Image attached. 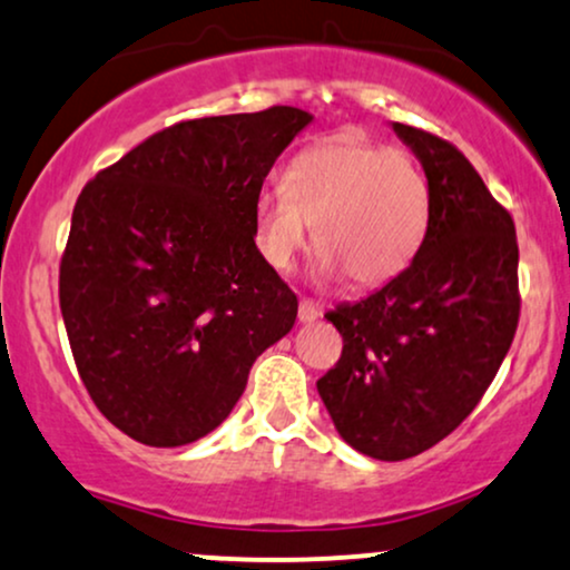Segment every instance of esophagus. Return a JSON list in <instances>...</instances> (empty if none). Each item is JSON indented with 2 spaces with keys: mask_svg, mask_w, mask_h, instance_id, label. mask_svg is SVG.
<instances>
[{
  "mask_svg": "<svg viewBox=\"0 0 570 570\" xmlns=\"http://www.w3.org/2000/svg\"><path fill=\"white\" fill-rule=\"evenodd\" d=\"M320 317H323V309H320L314 301H309V298L301 301V304H298V323L312 325V323H317Z\"/></svg>",
  "mask_w": 570,
  "mask_h": 570,
  "instance_id": "1",
  "label": "esophagus"
}]
</instances>
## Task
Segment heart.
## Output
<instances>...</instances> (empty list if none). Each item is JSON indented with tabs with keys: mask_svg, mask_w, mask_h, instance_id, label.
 Wrapping results in <instances>:
<instances>
[{
	"mask_svg": "<svg viewBox=\"0 0 570 570\" xmlns=\"http://www.w3.org/2000/svg\"><path fill=\"white\" fill-rule=\"evenodd\" d=\"M430 213V184L405 151L338 132L291 159L283 186L258 194L253 224L272 269H291L314 224L320 272L371 287L411 266Z\"/></svg>",
	"mask_w": 570,
	"mask_h": 570,
	"instance_id": "heart-1",
	"label": "heart"
}]
</instances>
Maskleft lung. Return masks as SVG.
Returning <instances> with one entry per match:
<instances>
[{
  "label": "left lung",
  "instance_id": "left-lung-1",
  "mask_svg": "<svg viewBox=\"0 0 570 570\" xmlns=\"http://www.w3.org/2000/svg\"><path fill=\"white\" fill-rule=\"evenodd\" d=\"M430 184V229L403 274L325 317L344 350L317 392L341 438L403 461L474 411L518 331V237L470 159L448 140L392 122Z\"/></svg>",
  "mask_w": 570,
  "mask_h": 570
}]
</instances>
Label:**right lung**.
I'll return each instance as SVG.
<instances>
[{
    "label": "right lung",
    "mask_w": 570,
    "mask_h": 570,
    "mask_svg": "<svg viewBox=\"0 0 570 570\" xmlns=\"http://www.w3.org/2000/svg\"><path fill=\"white\" fill-rule=\"evenodd\" d=\"M309 111L189 119L100 170L73 205L60 312L79 376L127 438L178 448L243 397L291 333L296 293L256 247L253 207Z\"/></svg>",
    "instance_id": "1"
}]
</instances>
